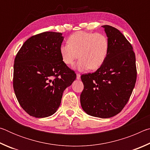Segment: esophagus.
Here are the masks:
<instances>
[{
    "instance_id": "esophagus-1",
    "label": "esophagus",
    "mask_w": 150,
    "mask_h": 150,
    "mask_svg": "<svg viewBox=\"0 0 150 150\" xmlns=\"http://www.w3.org/2000/svg\"><path fill=\"white\" fill-rule=\"evenodd\" d=\"M77 79L78 80L80 79H81V75L79 74V73H77Z\"/></svg>"
}]
</instances>
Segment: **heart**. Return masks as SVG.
<instances>
[{
    "label": "heart",
    "instance_id": "heart-1",
    "mask_svg": "<svg viewBox=\"0 0 150 150\" xmlns=\"http://www.w3.org/2000/svg\"><path fill=\"white\" fill-rule=\"evenodd\" d=\"M110 51L108 37L101 33L79 31L67 39V44H62L59 53L62 62L72 65L78 57L76 68L80 71L98 69L107 58Z\"/></svg>",
    "mask_w": 150,
    "mask_h": 150
}]
</instances>
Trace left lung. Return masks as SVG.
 Returning a JSON list of instances; mask_svg holds the SVG:
<instances>
[{
	"mask_svg": "<svg viewBox=\"0 0 150 150\" xmlns=\"http://www.w3.org/2000/svg\"><path fill=\"white\" fill-rule=\"evenodd\" d=\"M110 42L104 64L95 73L81 75L84 88L81 105L95 117L110 118L120 112L128 102L137 78L132 45L118 29L103 26Z\"/></svg>",
	"mask_w": 150,
	"mask_h": 150,
	"instance_id": "obj_1",
	"label": "left lung"
}]
</instances>
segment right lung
Here are the masks:
<instances>
[{
    "mask_svg": "<svg viewBox=\"0 0 150 150\" xmlns=\"http://www.w3.org/2000/svg\"><path fill=\"white\" fill-rule=\"evenodd\" d=\"M62 34L44 32L24 43L14 59L13 87L20 105L29 115L47 117L57 111L63 93L76 79L62 62Z\"/></svg>",
    "mask_w": 150,
    "mask_h": 150,
    "instance_id": "1",
    "label": "right lung"
}]
</instances>
